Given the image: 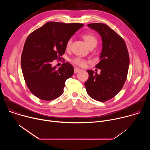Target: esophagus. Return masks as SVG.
<instances>
[{
	"label": "esophagus",
	"mask_w": 150,
	"mask_h": 150,
	"mask_svg": "<svg viewBox=\"0 0 150 150\" xmlns=\"http://www.w3.org/2000/svg\"><path fill=\"white\" fill-rule=\"evenodd\" d=\"M81 71V69H80L78 68H74V72H75V73H78V72H80Z\"/></svg>",
	"instance_id": "esophagus-1"
}]
</instances>
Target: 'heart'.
Wrapping results in <instances>:
<instances>
[{"label":"heart","instance_id":"1","mask_svg":"<svg viewBox=\"0 0 150 150\" xmlns=\"http://www.w3.org/2000/svg\"><path fill=\"white\" fill-rule=\"evenodd\" d=\"M83 38L84 41L86 42V44L88 46V47H91L93 46H96L97 43V40L96 37L91 34H85L83 35ZM72 43V38H70L68 40L66 43V48L67 49H69ZM71 62L75 64L76 65H78L81 67H83L86 65L87 63V60H85L83 58H82L81 57H74L71 60Z\"/></svg>","mask_w":150,"mask_h":150}]
</instances>
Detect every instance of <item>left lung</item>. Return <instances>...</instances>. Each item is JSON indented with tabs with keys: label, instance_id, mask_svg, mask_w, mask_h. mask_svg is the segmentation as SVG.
<instances>
[{
	"label": "left lung",
	"instance_id": "obj_1",
	"mask_svg": "<svg viewBox=\"0 0 150 150\" xmlns=\"http://www.w3.org/2000/svg\"><path fill=\"white\" fill-rule=\"evenodd\" d=\"M102 38L100 61L96 68L100 74L88 70V80L84 85L88 95L95 100L104 102L114 97L122 88L129 65V53L124 40L114 30L103 23L88 24Z\"/></svg>",
	"mask_w": 150,
	"mask_h": 150
}]
</instances>
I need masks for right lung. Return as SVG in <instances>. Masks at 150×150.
Instances as JSON below:
<instances>
[{
	"label": "right lung",
	"mask_w": 150,
	"mask_h": 150,
	"mask_svg": "<svg viewBox=\"0 0 150 150\" xmlns=\"http://www.w3.org/2000/svg\"><path fill=\"white\" fill-rule=\"evenodd\" d=\"M83 25L49 22L28 36L21 54V68L27 87L38 98L50 101L63 94L66 80L74 74V67L66 62L56 69L52 62L60 59L68 40Z\"/></svg>",
	"instance_id": "add662e5"
}]
</instances>
